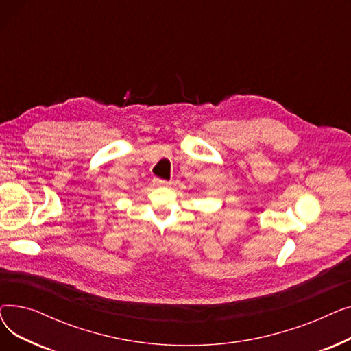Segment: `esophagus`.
<instances>
[{
  "label": "esophagus",
  "mask_w": 351,
  "mask_h": 351,
  "mask_svg": "<svg viewBox=\"0 0 351 351\" xmlns=\"http://www.w3.org/2000/svg\"><path fill=\"white\" fill-rule=\"evenodd\" d=\"M154 183H155L156 186H160V188H163V186H169V185H171V182L165 180V179H159V178H155V179H154Z\"/></svg>",
  "instance_id": "34e87169"
}]
</instances>
